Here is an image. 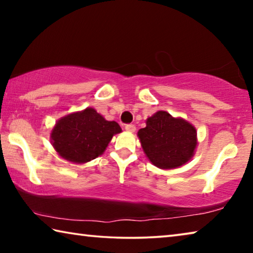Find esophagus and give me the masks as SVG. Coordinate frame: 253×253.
I'll list each match as a JSON object with an SVG mask.
<instances>
[{"instance_id":"esophagus-1","label":"esophagus","mask_w":253,"mask_h":253,"mask_svg":"<svg viewBox=\"0 0 253 253\" xmlns=\"http://www.w3.org/2000/svg\"><path fill=\"white\" fill-rule=\"evenodd\" d=\"M125 129H126L128 132H135L136 126H135V125H131V124H129V125H126V126H125Z\"/></svg>"}]
</instances>
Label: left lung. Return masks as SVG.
<instances>
[{"label":"left lung","instance_id":"1","mask_svg":"<svg viewBox=\"0 0 253 253\" xmlns=\"http://www.w3.org/2000/svg\"><path fill=\"white\" fill-rule=\"evenodd\" d=\"M145 155L161 169H174L185 165L198 146L195 127L184 118L173 117L158 110L146 119V127L137 132Z\"/></svg>","mask_w":253,"mask_h":253}]
</instances>
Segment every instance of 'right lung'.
I'll return each instance as SVG.
<instances>
[{
	"label": "right lung",
	"instance_id": "1",
	"mask_svg": "<svg viewBox=\"0 0 253 253\" xmlns=\"http://www.w3.org/2000/svg\"><path fill=\"white\" fill-rule=\"evenodd\" d=\"M122 132L116 122L106 121L91 107L66 115L55 123L51 144L60 157L76 164L95 160L106 151L114 135Z\"/></svg>",
	"mask_w": 253,
	"mask_h": 253
}]
</instances>
